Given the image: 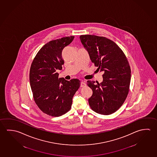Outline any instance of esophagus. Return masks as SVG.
Masks as SVG:
<instances>
[{
  "mask_svg": "<svg viewBox=\"0 0 157 157\" xmlns=\"http://www.w3.org/2000/svg\"><path fill=\"white\" fill-rule=\"evenodd\" d=\"M86 86V84L84 82H82L80 83V87H84Z\"/></svg>",
  "mask_w": 157,
  "mask_h": 157,
  "instance_id": "1",
  "label": "esophagus"
}]
</instances>
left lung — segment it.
Masks as SVG:
<instances>
[{"mask_svg":"<svg viewBox=\"0 0 157 157\" xmlns=\"http://www.w3.org/2000/svg\"><path fill=\"white\" fill-rule=\"evenodd\" d=\"M80 39L91 62L103 73L100 84L87 81L93 92L89 105L98 114H111L121 107L128 94L131 79L128 61L121 48L109 39L95 35H82Z\"/></svg>","mask_w":157,"mask_h":157,"instance_id":"left-lung-1","label":"left lung"}]
</instances>
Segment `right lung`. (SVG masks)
I'll use <instances>...</instances> for the list:
<instances>
[{
	"instance_id": "right-lung-1",
	"label": "right lung",
	"mask_w": 157,
	"mask_h": 157,
	"mask_svg": "<svg viewBox=\"0 0 157 157\" xmlns=\"http://www.w3.org/2000/svg\"><path fill=\"white\" fill-rule=\"evenodd\" d=\"M75 36H66L49 41L37 53L31 64L29 82L36 105L43 112L59 117L70 111L72 98L79 88L77 79L70 81L59 78L57 70L64 64L62 52Z\"/></svg>"
}]
</instances>
